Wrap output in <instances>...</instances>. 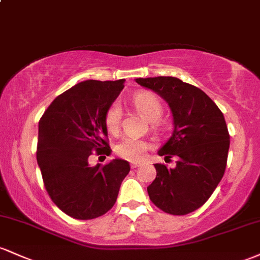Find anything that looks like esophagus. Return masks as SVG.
<instances>
[{"mask_svg":"<svg viewBox=\"0 0 260 260\" xmlns=\"http://www.w3.org/2000/svg\"><path fill=\"white\" fill-rule=\"evenodd\" d=\"M131 168H132V169H137V168H139V164H137V162H132V164H131Z\"/></svg>","mask_w":260,"mask_h":260,"instance_id":"esophagus-1","label":"esophagus"}]
</instances>
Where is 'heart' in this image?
Masks as SVG:
<instances>
[{
  "instance_id": "obj_1",
  "label": "heart",
  "mask_w": 260,
  "mask_h": 260,
  "mask_svg": "<svg viewBox=\"0 0 260 260\" xmlns=\"http://www.w3.org/2000/svg\"><path fill=\"white\" fill-rule=\"evenodd\" d=\"M133 105L137 111L142 113L149 121L159 120L162 112L160 100L153 92L144 91L139 92L133 98ZM105 124L109 132L116 133L120 129L121 124V107L118 104H112L107 110L105 116ZM149 149V143L143 139L134 138V137H124L123 139L116 144L115 151L122 159L129 161H139L144 157Z\"/></svg>"
}]
</instances>
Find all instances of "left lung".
Here are the masks:
<instances>
[{
    "label": "left lung",
    "instance_id": "8db88e82",
    "mask_svg": "<svg viewBox=\"0 0 260 260\" xmlns=\"http://www.w3.org/2000/svg\"><path fill=\"white\" fill-rule=\"evenodd\" d=\"M136 82L169 104L172 136L157 154L176 156V168L155 164L156 178L149 186L150 201L172 215L201 208L221 181L228 162L230 136L219 107L204 91L175 77L137 78Z\"/></svg>",
    "mask_w": 260,
    "mask_h": 260
}]
</instances>
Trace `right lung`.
Returning a JSON list of instances; mask_svg holds the SVG:
<instances>
[{
    "label": "right lung",
    "instance_id": "add662e5",
    "mask_svg": "<svg viewBox=\"0 0 260 260\" xmlns=\"http://www.w3.org/2000/svg\"><path fill=\"white\" fill-rule=\"evenodd\" d=\"M124 79L84 80L62 92L39 121L37 160L50 198L67 215L90 220L107 213L117 199L128 161L89 165L96 151L110 154L105 116Z\"/></svg>",
    "mask_w": 260,
    "mask_h": 260
}]
</instances>
